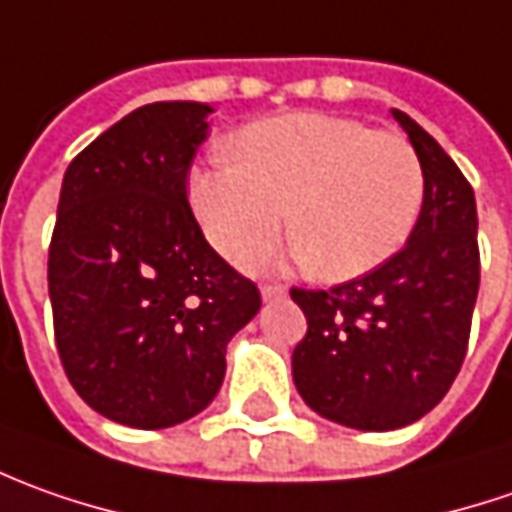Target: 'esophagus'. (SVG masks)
<instances>
[{
  "label": "esophagus",
  "mask_w": 512,
  "mask_h": 512,
  "mask_svg": "<svg viewBox=\"0 0 512 512\" xmlns=\"http://www.w3.org/2000/svg\"><path fill=\"white\" fill-rule=\"evenodd\" d=\"M260 294H263V300H280V297H286V286H280V283H263Z\"/></svg>",
  "instance_id": "1"
}]
</instances>
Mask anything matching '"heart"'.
<instances>
[{"mask_svg": "<svg viewBox=\"0 0 512 512\" xmlns=\"http://www.w3.org/2000/svg\"><path fill=\"white\" fill-rule=\"evenodd\" d=\"M189 203L223 257L252 263L289 215L294 257L320 280L374 272L411 238L425 169L408 138L357 118L286 113L246 124L229 158L189 172Z\"/></svg>", "mask_w": 512, "mask_h": 512, "instance_id": "heart-1", "label": "heart"}]
</instances>
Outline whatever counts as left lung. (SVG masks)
<instances>
[{"mask_svg": "<svg viewBox=\"0 0 512 512\" xmlns=\"http://www.w3.org/2000/svg\"><path fill=\"white\" fill-rule=\"evenodd\" d=\"M425 169L408 243L334 289H291L309 320L291 374L311 411L357 431H394L436 408L459 374L479 294L473 186L411 115L394 110Z\"/></svg>", "mask_w": 512, "mask_h": 512, "instance_id": "obj_1", "label": "left lung"}]
</instances>
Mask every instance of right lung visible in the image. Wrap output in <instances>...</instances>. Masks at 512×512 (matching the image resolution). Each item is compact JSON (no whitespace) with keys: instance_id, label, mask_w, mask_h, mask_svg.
Instances as JSON below:
<instances>
[{"instance_id":"right-lung-1","label":"right lung","mask_w":512,"mask_h":512,"mask_svg":"<svg viewBox=\"0 0 512 512\" xmlns=\"http://www.w3.org/2000/svg\"><path fill=\"white\" fill-rule=\"evenodd\" d=\"M209 107L155 101L70 161L47 255L56 348L101 416L158 431L221 391L257 286L203 238L186 198Z\"/></svg>"}]
</instances>
